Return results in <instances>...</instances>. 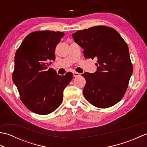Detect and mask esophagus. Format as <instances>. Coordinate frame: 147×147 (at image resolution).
<instances>
[{
    "mask_svg": "<svg viewBox=\"0 0 147 147\" xmlns=\"http://www.w3.org/2000/svg\"><path fill=\"white\" fill-rule=\"evenodd\" d=\"M73 74L74 77H77V76H80V74L79 73H78V72H73Z\"/></svg>",
    "mask_w": 147,
    "mask_h": 147,
    "instance_id": "obj_1",
    "label": "esophagus"
}]
</instances>
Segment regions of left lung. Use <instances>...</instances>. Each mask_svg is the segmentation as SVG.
<instances>
[{
    "label": "left lung",
    "instance_id": "left-lung-1",
    "mask_svg": "<svg viewBox=\"0 0 147 147\" xmlns=\"http://www.w3.org/2000/svg\"><path fill=\"white\" fill-rule=\"evenodd\" d=\"M72 36L83 49L85 58L97 59L96 71L84 73L83 95L98 108H108L123 98L133 73L127 43L116 30L96 26L79 30Z\"/></svg>",
    "mask_w": 147,
    "mask_h": 147
}]
</instances>
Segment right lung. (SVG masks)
I'll return each mask as SVG.
<instances>
[{
    "instance_id": "right-lung-1",
    "label": "right lung",
    "mask_w": 147,
    "mask_h": 147,
    "mask_svg": "<svg viewBox=\"0 0 147 147\" xmlns=\"http://www.w3.org/2000/svg\"><path fill=\"white\" fill-rule=\"evenodd\" d=\"M64 36L63 32L52 31L31 33L16 52L12 81L22 102L34 113L46 115L56 110L73 79L71 72L60 76L49 69L48 62L55 59V47Z\"/></svg>"
}]
</instances>
